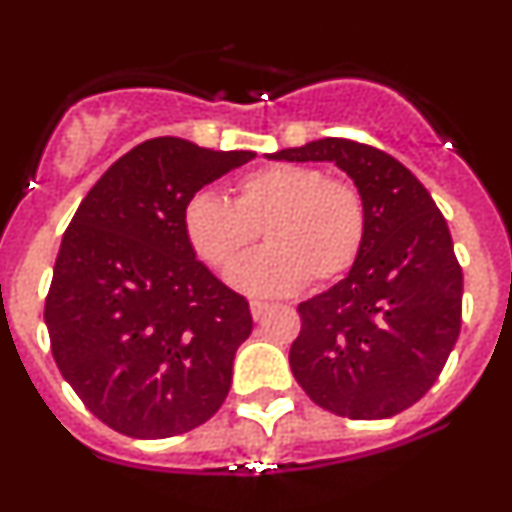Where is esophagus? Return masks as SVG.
I'll use <instances>...</instances> for the list:
<instances>
[{"label":"esophagus","instance_id":"esophagus-1","mask_svg":"<svg viewBox=\"0 0 512 512\" xmlns=\"http://www.w3.org/2000/svg\"><path fill=\"white\" fill-rule=\"evenodd\" d=\"M270 309H272L270 304L260 302V299H252V302H250V312H252V319H255V322H257V319L265 317V314L270 312Z\"/></svg>","mask_w":512,"mask_h":512}]
</instances>
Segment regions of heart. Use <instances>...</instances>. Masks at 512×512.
<instances>
[{
	"label": "heart",
	"mask_w": 512,
	"mask_h": 512,
	"mask_svg": "<svg viewBox=\"0 0 512 512\" xmlns=\"http://www.w3.org/2000/svg\"><path fill=\"white\" fill-rule=\"evenodd\" d=\"M260 229L271 247L233 268ZM183 232L205 265L233 268L232 287L277 297L352 270L366 240V205L354 183L312 165H267L237 180L232 200L195 193L183 208Z\"/></svg>",
	"instance_id": "b5f03b06"
}]
</instances>
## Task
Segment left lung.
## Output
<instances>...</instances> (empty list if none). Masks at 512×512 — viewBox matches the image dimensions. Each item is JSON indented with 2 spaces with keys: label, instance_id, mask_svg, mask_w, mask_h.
<instances>
[{
  "label": "left lung",
  "instance_id": "left-lung-1",
  "mask_svg": "<svg viewBox=\"0 0 512 512\" xmlns=\"http://www.w3.org/2000/svg\"><path fill=\"white\" fill-rule=\"evenodd\" d=\"M267 158L329 160L366 205V240L349 275L297 307L294 379L337 416L401 414L436 384L461 334L463 272L441 210L406 165L364 143L322 138Z\"/></svg>",
  "mask_w": 512,
  "mask_h": 512
}]
</instances>
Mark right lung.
Listing matches in <instances>:
<instances>
[{"label":"right lung","mask_w":512,"mask_h":512,"mask_svg":"<svg viewBox=\"0 0 512 512\" xmlns=\"http://www.w3.org/2000/svg\"><path fill=\"white\" fill-rule=\"evenodd\" d=\"M252 158L151 138L98 178L66 227L44 307L51 354L86 409L123 436L193 431L230 391L250 304L195 260L183 208Z\"/></svg>","instance_id":"1"}]
</instances>
